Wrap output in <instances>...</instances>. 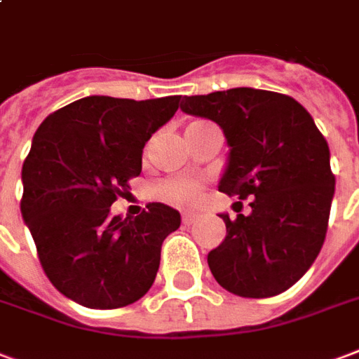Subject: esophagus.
Returning <instances> with one entry per match:
<instances>
[{
    "label": "esophagus",
    "mask_w": 359,
    "mask_h": 359,
    "mask_svg": "<svg viewBox=\"0 0 359 359\" xmlns=\"http://www.w3.org/2000/svg\"><path fill=\"white\" fill-rule=\"evenodd\" d=\"M182 221H183V225H191V223H195V221H196V214H191V212H183Z\"/></svg>",
    "instance_id": "obj_1"
}]
</instances>
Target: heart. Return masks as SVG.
<instances>
[{
    "mask_svg": "<svg viewBox=\"0 0 359 359\" xmlns=\"http://www.w3.org/2000/svg\"><path fill=\"white\" fill-rule=\"evenodd\" d=\"M163 193L168 201H174V202L189 201V198H193V196L196 195V187L195 185H191V183L177 182V183H170V185H166Z\"/></svg>",
    "mask_w": 359,
    "mask_h": 359,
    "instance_id": "heart-1",
    "label": "heart"
}]
</instances>
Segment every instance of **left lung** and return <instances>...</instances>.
Here are the masks:
<instances>
[{"mask_svg":"<svg viewBox=\"0 0 359 359\" xmlns=\"http://www.w3.org/2000/svg\"><path fill=\"white\" fill-rule=\"evenodd\" d=\"M180 107L219 125L229 157L217 187L252 201L250 215L219 214L227 234L208 253L214 278L241 297L290 290L322 250L335 195L314 118L292 96L250 87L185 96Z\"/></svg>","mask_w":359,"mask_h":359,"instance_id":"1","label":"left lung"}]
</instances>
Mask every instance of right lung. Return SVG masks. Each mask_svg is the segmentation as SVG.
Instances as JSON below:
<instances>
[{
	"mask_svg": "<svg viewBox=\"0 0 359 359\" xmlns=\"http://www.w3.org/2000/svg\"><path fill=\"white\" fill-rule=\"evenodd\" d=\"M177 107L180 96H87L50 113L34 134L20 210L43 271L67 299L118 309L155 282L161 246L180 227V212L163 202L136 217L109 210L140 176L145 144Z\"/></svg>",
	"mask_w": 359,
	"mask_h": 359,
	"instance_id": "add662e5",
	"label": "right lung"
}]
</instances>
